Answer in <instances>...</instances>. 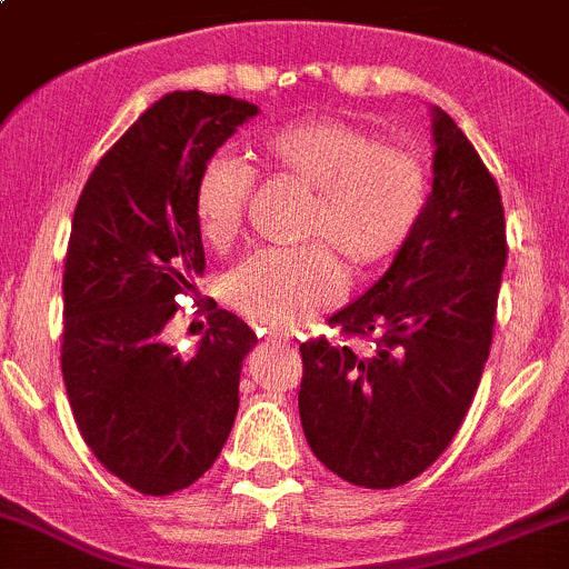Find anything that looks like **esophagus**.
Wrapping results in <instances>:
<instances>
[{"label": "esophagus", "instance_id": "obj_1", "mask_svg": "<svg viewBox=\"0 0 569 569\" xmlns=\"http://www.w3.org/2000/svg\"><path fill=\"white\" fill-rule=\"evenodd\" d=\"M270 340L278 342V346H286V348L295 346V337H291L289 332H278V329H274V332L270 335Z\"/></svg>", "mask_w": 569, "mask_h": 569}]
</instances>
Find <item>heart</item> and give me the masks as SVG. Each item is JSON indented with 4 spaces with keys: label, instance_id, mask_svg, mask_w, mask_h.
Segmentation results:
<instances>
[{
    "label": "heart",
    "instance_id": "1",
    "mask_svg": "<svg viewBox=\"0 0 569 569\" xmlns=\"http://www.w3.org/2000/svg\"><path fill=\"white\" fill-rule=\"evenodd\" d=\"M267 167L310 193L299 240L323 242L351 270H370L395 256L427 208V170L408 148L337 121H302L278 129L261 146ZM251 172L216 156L193 186V218L213 248L240 234ZM342 278L332 253L318 246L261 251L229 274V302L270 327H297L335 302Z\"/></svg>",
    "mask_w": 569,
    "mask_h": 569
}]
</instances>
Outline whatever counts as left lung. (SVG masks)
<instances>
[{
	"label": "left lung",
	"instance_id": "obj_1",
	"mask_svg": "<svg viewBox=\"0 0 569 569\" xmlns=\"http://www.w3.org/2000/svg\"><path fill=\"white\" fill-rule=\"evenodd\" d=\"M432 191L383 278L329 318L376 337L361 356L323 337L299 346V418L310 451L353 486L421 476L459 432L489 359L502 283V197L465 132L432 108Z\"/></svg>",
	"mask_w": 569,
	"mask_h": 569
}]
</instances>
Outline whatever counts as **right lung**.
Segmentation results:
<instances>
[{
	"label": "right lung",
	"mask_w": 569,
	"mask_h": 569,
	"mask_svg": "<svg viewBox=\"0 0 569 569\" xmlns=\"http://www.w3.org/2000/svg\"><path fill=\"white\" fill-rule=\"evenodd\" d=\"M256 112L227 93H167L99 159L74 208L61 286L67 397L99 465L140 495L202 478L240 408L256 346L242 318L213 310L189 359L161 332L204 270L199 172Z\"/></svg>",
	"instance_id": "obj_1"
}]
</instances>
